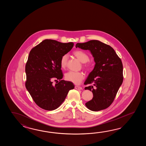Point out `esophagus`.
I'll return each instance as SVG.
<instances>
[{"instance_id": "esophagus-1", "label": "esophagus", "mask_w": 146, "mask_h": 146, "mask_svg": "<svg viewBox=\"0 0 146 146\" xmlns=\"http://www.w3.org/2000/svg\"><path fill=\"white\" fill-rule=\"evenodd\" d=\"M74 88H75V89H77V90H82V87H79V86H75Z\"/></svg>"}]
</instances>
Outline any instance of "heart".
Listing matches in <instances>:
<instances>
[{"label": "heart", "mask_w": 146, "mask_h": 146, "mask_svg": "<svg viewBox=\"0 0 146 146\" xmlns=\"http://www.w3.org/2000/svg\"><path fill=\"white\" fill-rule=\"evenodd\" d=\"M73 54L79 59L81 62L86 63L89 60V57L87 53L81 50H77L73 52ZM68 55L65 54L60 59V66L62 69L65 68L67 60ZM84 68L86 70H89L90 68V65L89 64H86L84 65ZM84 75L82 72H69L65 74V79L67 80L72 82L76 84H80L81 81L84 79Z\"/></svg>", "instance_id": "b5f03b06"}]
</instances>
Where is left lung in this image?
Listing matches in <instances>:
<instances>
[{
    "label": "left lung",
    "instance_id": "1",
    "mask_svg": "<svg viewBox=\"0 0 146 146\" xmlns=\"http://www.w3.org/2000/svg\"><path fill=\"white\" fill-rule=\"evenodd\" d=\"M76 48L89 50L94 57L96 65L84 84L94 86L85 87L93 93L92 99L85 104L92 111L108 108L115 99L123 81V67L121 59L109 45L98 40H91L77 43Z\"/></svg>",
    "mask_w": 146,
    "mask_h": 146
}]
</instances>
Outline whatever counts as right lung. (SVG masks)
Masks as SVG:
<instances>
[{
	"mask_svg": "<svg viewBox=\"0 0 146 146\" xmlns=\"http://www.w3.org/2000/svg\"><path fill=\"white\" fill-rule=\"evenodd\" d=\"M74 43H62L45 40L31 50L25 65V87L35 103L42 109L52 111L64 101L69 91L74 89L63 77L60 59L72 50ZM59 82L55 85L53 81Z\"/></svg>",
	"mask_w": 146,
	"mask_h": 146,
	"instance_id": "1",
	"label": "right lung"
}]
</instances>
